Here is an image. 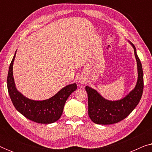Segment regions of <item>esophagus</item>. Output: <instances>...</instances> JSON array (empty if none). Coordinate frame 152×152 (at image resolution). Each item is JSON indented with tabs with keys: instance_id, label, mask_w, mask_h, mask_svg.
Returning <instances> with one entry per match:
<instances>
[{
	"instance_id": "34e87169",
	"label": "esophagus",
	"mask_w": 152,
	"mask_h": 152,
	"mask_svg": "<svg viewBox=\"0 0 152 152\" xmlns=\"http://www.w3.org/2000/svg\"><path fill=\"white\" fill-rule=\"evenodd\" d=\"M85 82H86V81H85L84 78H83V77H80L79 78V83H80V84H84Z\"/></svg>"
}]
</instances>
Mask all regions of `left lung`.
I'll return each mask as SVG.
<instances>
[{
    "mask_svg": "<svg viewBox=\"0 0 152 152\" xmlns=\"http://www.w3.org/2000/svg\"><path fill=\"white\" fill-rule=\"evenodd\" d=\"M134 50L137 63L138 80L134 88L125 97L118 100H109L103 97L95 89L86 86L88 94V115L95 124H111L121 121L132 113L140 102L143 91V71L142 64L136 53L134 45L128 41Z\"/></svg>",
    "mask_w": 152,
    "mask_h": 152,
    "instance_id": "obj_1",
    "label": "left lung"
}]
</instances>
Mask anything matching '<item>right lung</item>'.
<instances>
[{
  "label": "right lung",
  "instance_id": "obj_1",
  "mask_svg": "<svg viewBox=\"0 0 152 152\" xmlns=\"http://www.w3.org/2000/svg\"><path fill=\"white\" fill-rule=\"evenodd\" d=\"M16 54L10 65L7 84L8 93L17 111L28 119L41 124H50L57 121L63 113L68 97L77 89L75 83L62 88L53 97L44 100H34L24 96L17 90L13 77V64Z\"/></svg>",
  "mask_w": 152,
  "mask_h": 152
}]
</instances>
